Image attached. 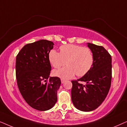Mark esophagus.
<instances>
[{"label": "esophagus", "instance_id": "obj_1", "mask_svg": "<svg viewBox=\"0 0 127 127\" xmlns=\"http://www.w3.org/2000/svg\"><path fill=\"white\" fill-rule=\"evenodd\" d=\"M61 83H62V84H64V83H65V80H64V79H61Z\"/></svg>", "mask_w": 127, "mask_h": 127}]
</instances>
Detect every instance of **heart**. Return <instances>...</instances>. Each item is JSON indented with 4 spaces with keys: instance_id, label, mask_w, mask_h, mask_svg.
<instances>
[{
    "instance_id": "obj_1",
    "label": "heart",
    "mask_w": 127,
    "mask_h": 127,
    "mask_svg": "<svg viewBox=\"0 0 127 127\" xmlns=\"http://www.w3.org/2000/svg\"><path fill=\"white\" fill-rule=\"evenodd\" d=\"M48 59L54 68H60L66 64L67 66L53 72L54 76L63 79H71L75 74L80 77L86 75L94 64V55L89 48L71 44L61 46L60 53L51 50Z\"/></svg>"
}]
</instances>
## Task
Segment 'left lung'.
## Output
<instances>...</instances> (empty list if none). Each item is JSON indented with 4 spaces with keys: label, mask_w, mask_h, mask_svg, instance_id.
Here are the masks:
<instances>
[{
    "label": "left lung",
    "mask_w": 127,
    "mask_h": 127,
    "mask_svg": "<svg viewBox=\"0 0 127 127\" xmlns=\"http://www.w3.org/2000/svg\"><path fill=\"white\" fill-rule=\"evenodd\" d=\"M93 52L94 64L86 75L72 80L71 97L76 108L83 112L93 111L99 106L109 93L112 81V57L103 47L87 43ZM79 81L86 84L82 85Z\"/></svg>",
    "instance_id": "8db88e82"
}]
</instances>
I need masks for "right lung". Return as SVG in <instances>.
Segmentation results:
<instances>
[{"label":"right lung","instance_id":"obj_1","mask_svg":"<svg viewBox=\"0 0 127 127\" xmlns=\"http://www.w3.org/2000/svg\"><path fill=\"white\" fill-rule=\"evenodd\" d=\"M53 47L52 41L40 40L24 46L16 57L19 90L27 103L37 110H49L57 101L61 81L58 77H50L48 54Z\"/></svg>","mask_w":127,"mask_h":127}]
</instances>
